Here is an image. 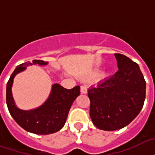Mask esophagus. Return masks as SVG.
I'll list each match as a JSON object with an SVG mask.
<instances>
[{"instance_id": "obj_1", "label": "esophagus", "mask_w": 155, "mask_h": 155, "mask_svg": "<svg viewBox=\"0 0 155 155\" xmlns=\"http://www.w3.org/2000/svg\"><path fill=\"white\" fill-rule=\"evenodd\" d=\"M80 92L81 93H87V87L85 85L80 86Z\"/></svg>"}]
</instances>
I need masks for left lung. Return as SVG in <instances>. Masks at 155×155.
I'll return each mask as SVG.
<instances>
[{"label": "left lung", "mask_w": 155, "mask_h": 155, "mask_svg": "<svg viewBox=\"0 0 155 155\" xmlns=\"http://www.w3.org/2000/svg\"><path fill=\"white\" fill-rule=\"evenodd\" d=\"M119 70L88 88L90 117L99 129L114 131L127 126L142 109L146 80L137 63L115 54Z\"/></svg>", "instance_id": "8db88e82"}]
</instances>
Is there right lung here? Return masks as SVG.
Listing matches in <instances>:
<instances>
[{"instance_id":"1","label":"right lung","mask_w":155,"mask_h":155,"mask_svg":"<svg viewBox=\"0 0 155 155\" xmlns=\"http://www.w3.org/2000/svg\"><path fill=\"white\" fill-rule=\"evenodd\" d=\"M32 64L46 65L47 62L42 60H33L32 63L26 62L15 68L7 82L6 104L11 116L20 127L29 133L48 135L56 133L64 126L71 106L80 95V86L67 89L58 84H54L48 100L39 108L28 111L18 109L12 96L13 80L18 73Z\"/></svg>"}]
</instances>
